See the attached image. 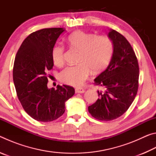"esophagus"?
Here are the masks:
<instances>
[{"label": "esophagus", "mask_w": 156, "mask_h": 156, "mask_svg": "<svg viewBox=\"0 0 156 156\" xmlns=\"http://www.w3.org/2000/svg\"><path fill=\"white\" fill-rule=\"evenodd\" d=\"M76 91V93H80V94H83L84 92V89L83 88H81V87H78V88H76L75 89Z\"/></svg>", "instance_id": "obj_1"}]
</instances>
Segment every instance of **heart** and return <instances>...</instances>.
<instances>
[{
  "label": "heart",
  "mask_w": 156,
  "mask_h": 156,
  "mask_svg": "<svg viewBox=\"0 0 156 156\" xmlns=\"http://www.w3.org/2000/svg\"><path fill=\"white\" fill-rule=\"evenodd\" d=\"M67 43L79 52L77 63L60 73V80L72 86H80L90 75L103 71L109 64L113 52V43L109 37L76 31L68 36ZM65 47L56 44L51 50V58L56 66L64 64Z\"/></svg>",
  "instance_id": "heart-1"
}]
</instances>
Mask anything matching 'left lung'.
<instances>
[{
	"label": "left lung",
	"instance_id": "1",
	"mask_svg": "<svg viewBox=\"0 0 156 156\" xmlns=\"http://www.w3.org/2000/svg\"><path fill=\"white\" fill-rule=\"evenodd\" d=\"M108 36L113 43L112 60L94 83L105 91H98V99L88 107L91 115L102 121L113 120L123 115L135 99L138 89L139 65L131 44L113 30Z\"/></svg>",
	"mask_w": 156,
	"mask_h": 156
}]
</instances>
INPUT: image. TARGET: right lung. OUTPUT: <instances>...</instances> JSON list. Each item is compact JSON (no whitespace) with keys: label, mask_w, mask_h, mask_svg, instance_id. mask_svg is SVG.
Masks as SVG:
<instances>
[{"label":"right lung","mask_w":156,"mask_h":156,"mask_svg":"<svg viewBox=\"0 0 156 156\" xmlns=\"http://www.w3.org/2000/svg\"><path fill=\"white\" fill-rule=\"evenodd\" d=\"M62 28L42 29L30 34L16 55L13 80L21 105L28 115L41 122H51L65 111V103L75 89L68 85L48 89V74L54 66L51 50Z\"/></svg>","instance_id":"obj_1"}]
</instances>
